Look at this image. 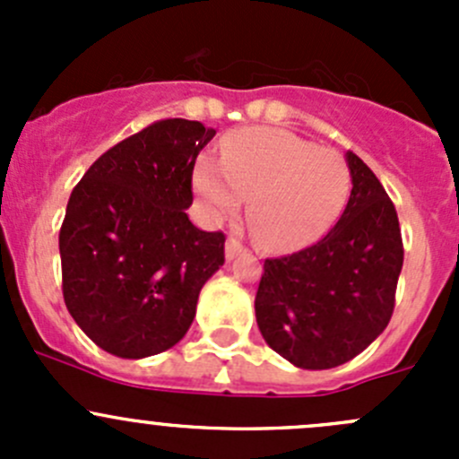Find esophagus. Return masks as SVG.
<instances>
[{
	"label": "esophagus",
	"mask_w": 459,
	"mask_h": 459,
	"mask_svg": "<svg viewBox=\"0 0 459 459\" xmlns=\"http://www.w3.org/2000/svg\"><path fill=\"white\" fill-rule=\"evenodd\" d=\"M242 253V242L238 238H229L226 239V259H233Z\"/></svg>",
	"instance_id": "34e87169"
}]
</instances>
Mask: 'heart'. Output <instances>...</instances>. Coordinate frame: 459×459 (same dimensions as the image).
Listing matches in <instances>:
<instances>
[{"label":"heart","instance_id":"heart-1","mask_svg":"<svg viewBox=\"0 0 459 459\" xmlns=\"http://www.w3.org/2000/svg\"><path fill=\"white\" fill-rule=\"evenodd\" d=\"M193 184L215 215H235L251 197L248 217L259 242L271 251H298L335 224L351 175L333 148L281 128H244L224 137L220 161L197 160Z\"/></svg>","mask_w":459,"mask_h":459}]
</instances>
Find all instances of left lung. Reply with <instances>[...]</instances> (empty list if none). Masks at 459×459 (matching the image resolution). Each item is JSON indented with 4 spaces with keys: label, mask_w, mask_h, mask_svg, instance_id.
I'll use <instances>...</instances> for the list:
<instances>
[{
    "label": "left lung",
    "mask_w": 459,
    "mask_h": 459,
    "mask_svg": "<svg viewBox=\"0 0 459 459\" xmlns=\"http://www.w3.org/2000/svg\"><path fill=\"white\" fill-rule=\"evenodd\" d=\"M346 164L353 188L337 224L304 251L266 259L255 295L266 344L308 371L349 362L386 328L404 262L386 191L355 152Z\"/></svg>",
    "instance_id": "obj_1"
}]
</instances>
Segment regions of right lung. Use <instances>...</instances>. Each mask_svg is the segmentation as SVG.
<instances>
[{
  "label": "right lung",
  "instance_id": "1",
  "mask_svg": "<svg viewBox=\"0 0 459 459\" xmlns=\"http://www.w3.org/2000/svg\"><path fill=\"white\" fill-rule=\"evenodd\" d=\"M212 128L161 119L104 152L73 188L59 230L62 290L106 353L142 359L178 344L224 264V233L193 226V169Z\"/></svg>",
  "mask_w": 459,
  "mask_h": 459
}]
</instances>
